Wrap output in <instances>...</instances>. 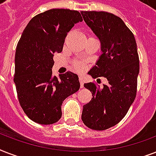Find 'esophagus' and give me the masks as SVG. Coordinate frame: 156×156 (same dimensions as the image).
<instances>
[{
  "label": "esophagus",
  "mask_w": 156,
  "mask_h": 156,
  "mask_svg": "<svg viewBox=\"0 0 156 156\" xmlns=\"http://www.w3.org/2000/svg\"><path fill=\"white\" fill-rule=\"evenodd\" d=\"M78 80H79V83H80V87H81V88H83V78H82V77H79V78H78Z\"/></svg>",
  "instance_id": "1"
}]
</instances>
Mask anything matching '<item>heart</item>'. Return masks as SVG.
I'll return each mask as SVG.
<instances>
[{"label": "heart", "instance_id": "b5f03b06", "mask_svg": "<svg viewBox=\"0 0 156 156\" xmlns=\"http://www.w3.org/2000/svg\"><path fill=\"white\" fill-rule=\"evenodd\" d=\"M74 68L78 71H82L85 68V64L83 62H75L74 63Z\"/></svg>", "mask_w": 156, "mask_h": 156}]
</instances>
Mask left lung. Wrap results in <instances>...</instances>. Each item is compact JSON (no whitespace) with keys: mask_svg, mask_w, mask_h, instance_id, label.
I'll use <instances>...</instances> for the list:
<instances>
[{"mask_svg":"<svg viewBox=\"0 0 156 156\" xmlns=\"http://www.w3.org/2000/svg\"><path fill=\"white\" fill-rule=\"evenodd\" d=\"M81 13L99 38L102 51L88 73L108 81L102 89L93 83L84 84L93 98L83 105L82 120L88 128L104 130L118 124L134 101L139 73L137 44L132 31L117 16L104 11Z\"/></svg>","mask_w":156,"mask_h":156,"instance_id":"left-lung-1","label":"left lung"}]
</instances>
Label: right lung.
Listing matches in <instances>:
<instances>
[{
  "mask_svg": "<svg viewBox=\"0 0 156 156\" xmlns=\"http://www.w3.org/2000/svg\"><path fill=\"white\" fill-rule=\"evenodd\" d=\"M82 21L77 10L49 9L29 22L18 41L13 81L22 108L36 123L57 122L64 100L80 88L77 74L68 71L57 78L52 69L54 54L62 51L68 32Z\"/></svg>",
  "mask_w": 156,
  "mask_h": 156,
  "instance_id": "add662e5",
  "label": "right lung"
}]
</instances>
